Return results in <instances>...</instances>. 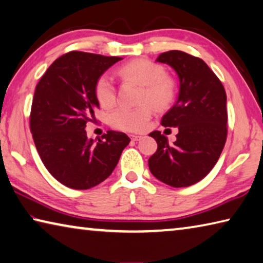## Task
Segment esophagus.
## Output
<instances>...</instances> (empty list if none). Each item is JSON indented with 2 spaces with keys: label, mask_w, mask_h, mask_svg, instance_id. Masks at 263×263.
Listing matches in <instances>:
<instances>
[{
  "label": "esophagus",
  "mask_w": 263,
  "mask_h": 263,
  "mask_svg": "<svg viewBox=\"0 0 263 263\" xmlns=\"http://www.w3.org/2000/svg\"><path fill=\"white\" fill-rule=\"evenodd\" d=\"M130 138H131V140H133V141H138V140H140V139H141V136H138V135H131V136H130Z\"/></svg>",
  "instance_id": "esophagus-1"
}]
</instances>
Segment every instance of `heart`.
I'll return each mask as SVG.
<instances>
[{
	"label": "heart",
	"instance_id": "heart-1",
	"mask_svg": "<svg viewBox=\"0 0 263 263\" xmlns=\"http://www.w3.org/2000/svg\"><path fill=\"white\" fill-rule=\"evenodd\" d=\"M124 81H131L141 87L136 108H119L111 111L108 122L114 128L127 132L141 131L152 117V105L158 111L168 109L176 99V81L166 74L162 65L148 59H136L123 65L117 70ZM94 94L102 108H111L116 103V87L108 75L102 74L96 80ZM150 104L148 105V103Z\"/></svg>",
	"mask_w": 263,
	"mask_h": 263
}]
</instances>
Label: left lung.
<instances>
[{
  "label": "left lung",
  "mask_w": 263,
  "mask_h": 263,
  "mask_svg": "<svg viewBox=\"0 0 263 263\" xmlns=\"http://www.w3.org/2000/svg\"><path fill=\"white\" fill-rule=\"evenodd\" d=\"M157 61L172 66L180 79L176 103L163 116L161 125L176 127V141L169 145L160 131L149 133L158 149L148 159L152 174L174 188L189 186L215 167L228 137V109L224 86L209 66L182 51L164 52Z\"/></svg>",
  "instance_id": "obj_1"
}]
</instances>
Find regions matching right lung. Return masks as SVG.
Listing matches in <instances>:
<instances>
[{"label": "right lung", "mask_w": 263, "mask_h": 263, "mask_svg": "<svg viewBox=\"0 0 263 263\" xmlns=\"http://www.w3.org/2000/svg\"><path fill=\"white\" fill-rule=\"evenodd\" d=\"M119 60L68 52L53 62L35 87L30 112L35 148L50 174L68 188L86 190L103 182L130 142L125 133L116 131L95 142L84 130L100 105L96 80Z\"/></svg>", "instance_id": "obj_1"}]
</instances>
